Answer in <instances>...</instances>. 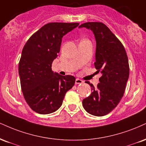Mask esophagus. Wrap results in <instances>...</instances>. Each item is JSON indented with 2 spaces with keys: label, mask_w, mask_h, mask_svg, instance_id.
I'll list each match as a JSON object with an SVG mask.
<instances>
[{
  "label": "esophagus",
  "mask_w": 146,
  "mask_h": 146,
  "mask_svg": "<svg viewBox=\"0 0 146 146\" xmlns=\"http://www.w3.org/2000/svg\"><path fill=\"white\" fill-rule=\"evenodd\" d=\"M82 83H84V82L82 80H80V79L77 78L76 80H75V84H82Z\"/></svg>",
  "instance_id": "34e87169"
}]
</instances>
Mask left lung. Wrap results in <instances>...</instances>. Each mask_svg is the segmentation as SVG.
I'll return each mask as SVG.
<instances>
[{
  "instance_id": "1",
  "label": "left lung",
  "mask_w": 146,
  "mask_h": 146,
  "mask_svg": "<svg viewBox=\"0 0 146 146\" xmlns=\"http://www.w3.org/2000/svg\"><path fill=\"white\" fill-rule=\"evenodd\" d=\"M92 31L96 40L94 66L101 71L97 88L89 82L92 93L82 101L88 113L103 116L110 113L124 95L129 76V64L125 49L106 25L101 22H86L79 26Z\"/></svg>"
}]
</instances>
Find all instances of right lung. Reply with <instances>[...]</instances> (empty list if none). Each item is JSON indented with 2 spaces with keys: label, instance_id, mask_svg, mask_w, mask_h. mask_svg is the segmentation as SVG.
<instances>
[{
  "label": "right lung",
  "instance_id": "right-lung-1",
  "mask_svg": "<svg viewBox=\"0 0 146 146\" xmlns=\"http://www.w3.org/2000/svg\"><path fill=\"white\" fill-rule=\"evenodd\" d=\"M79 23H48L26 43L19 62L22 91L33 111L49 114L60 108L66 92L74 86L75 77L54 73L52 64L60 52L64 35Z\"/></svg>",
  "mask_w": 146,
  "mask_h": 146
}]
</instances>
